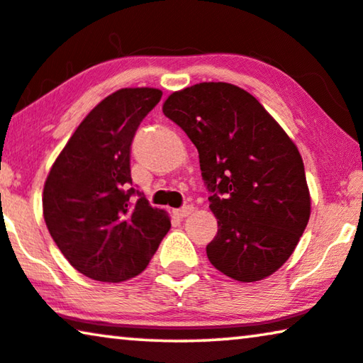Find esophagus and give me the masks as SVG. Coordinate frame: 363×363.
<instances>
[{"mask_svg":"<svg viewBox=\"0 0 363 363\" xmlns=\"http://www.w3.org/2000/svg\"><path fill=\"white\" fill-rule=\"evenodd\" d=\"M192 212H194V207H192V206H186V207L177 208V211H174V216L179 217V218H184V217L191 216Z\"/></svg>","mask_w":363,"mask_h":363,"instance_id":"esophagus-1","label":"esophagus"}]
</instances>
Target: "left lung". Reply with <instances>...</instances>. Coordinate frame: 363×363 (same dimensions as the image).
Masks as SVG:
<instances>
[{"instance_id":"obj_1","label":"left lung","mask_w":363,"mask_h":363,"mask_svg":"<svg viewBox=\"0 0 363 363\" xmlns=\"http://www.w3.org/2000/svg\"><path fill=\"white\" fill-rule=\"evenodd\" d=\"M162 113L199 151L218 230L207 257L218 272L253 283L278 272L311 216L303 157L247 90L202 82L167 96Z\"/></svg>"}]
</instances>
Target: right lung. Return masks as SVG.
I'll list each match as a JSON object with an SVG mask.
<instances>
[{
	"label": "right lung",
	"instance_id": "right-lung-1",
	"mask_svg": "<svg viewBox=\"0 0 363 363\" xmlns=\"http://www.w3.org/2000/svg\"><path fill=\"white\" fill-rule=\"evenodd\" d=\"M162 91L120 89L82 120L50 167L43 213L50 237L86 278L120 283L150 263L171 228L166 211L131 202L130 146Z\"/></svg>",
	"mask_w": 363,
	"mask_h": 363
}]
</instances>
